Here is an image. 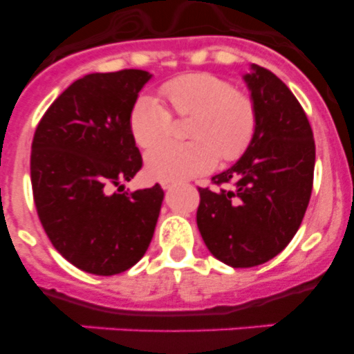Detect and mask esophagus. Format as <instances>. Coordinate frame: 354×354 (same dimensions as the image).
<instances>
[{
    "label": "esophagus",
    "mask_w": 354,
    "mask_h": 354,
    "mask_svg": "<svg viewBox=\"0 0 354 354\" xmlns=\"http://www.w3.org/2000/svg\"><path fill=\"white\" fill-rule=\"evenodd\" d=\"M161 186H162V189H165V192H170V189H174L177 184H175V183H162Z\"/></svg>",
    "instance_id": "1"
}]
</instances>
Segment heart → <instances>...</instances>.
Returning a JSON list of instances; mask_svg holds the SVG:
<instances>
[{
  "label": "heart",
  "instance_id": "b5f03b06",
  "mask_svg": "<svg viewBox=\"0 0 354 354\" xmlns=\"http://www.w3.org/2000/svg\"><path fill=\"white\" fill-rule=\"evenodd\" d=\"M159 93L175 115L192 117L187 143H161L145 156L147 174L162 183H177L207 174L221 161H236L245 154L257 127L252 97L236 92L223 77L193 72L167 81ZM170 113L150 95L134 102L129 129L142 149L161 142L170 131Z\"/></svg>",
  "mask_w": 354,
  "mask_h": 354
}]
</instances>
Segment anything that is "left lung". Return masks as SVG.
<instances>
[{"label": "left lung", "instance_id": "obj_1", "mask_svg": "<svg viewBox=\"0 0 354 354\" xmlns=\"http://www.w3.org/2000/svg\"><path fill=\"white\" fill-rule=\"evenodd\" d=\"M243 80L257 111L255 134L245 154L212 177L234 187H198L196 211L209 252L232 268L264 264L289 245L310 200L315 165L312 127L287 84L255 64Z\"/></svg>", "mask_w": 354, "mask_h": 354}]
</instances>
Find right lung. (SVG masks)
Listing matches in <instances>:
<instances>
[{
	"instance_id": "add662e5",
	"label": "right lung",
	"mask_w": 354,
	"mask_h": 354,
	"mask_svg": "<svg viewBox=\"0 0 354 354\" xmlns=\"http://www.w3.org/2000/svg\"><path fill=\"white\" fill-rule=\"evenodd\" d=\"M152 74H86L46 111L31 143V187L40 223L65 261L118 274L145 255L161 211V186L109 193L142 168L129 115Z\"/></svg>"
}]
</instances>
